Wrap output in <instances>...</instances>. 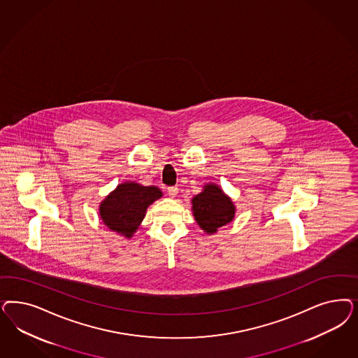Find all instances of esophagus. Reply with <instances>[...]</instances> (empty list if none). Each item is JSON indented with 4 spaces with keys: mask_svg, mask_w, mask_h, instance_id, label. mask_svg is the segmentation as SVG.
Here are the masks:
<instances>
[{
    "mask_svg": "<svg viewBox=\"0 0 358 358\" xmlns=\"http://www.w3.org/2000/svg\"><path fill=\"white\" fill-rule=\"evenodd\" d=\"M167 194L170 195V197H175L178 195V188L176 187H169L167 188Z\"/></svg>",
    "mask_w": 358,
    "mask_h": 358,
    "instance_id": "34e87169",
    "label": "esophagus"
}]
</instances>
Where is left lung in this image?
<instances>
[{
  "instance_id": "obj_1",
  "label": "left lung",
  "mask_w": 358,
  "mask_h": 358,
  "mask_svg": "<svg viewBox=\"0 0 358 358\" xmlns=\"http://www.w3.org/2000/svg\"><path fill=\"white\" fill-rule=\"evenodd\" d=\"M191 201L195 220L207 234L216 233L234 219L236 207L231 197L227 196L215 183L204 185V189Z\"/></svg>"
}]
</instances>
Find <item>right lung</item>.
<instances>
[{
  "mask_svg": "<svg viewBox=\"0 0 358 358\" xmlns=\"http://www.w3.org/2000/svg\"><path fill=\"white\" fill-rule=\"evenodd\" d=\"M162 191L154 185L127 182L117 185L100 204V217L105 225L127 238H131L138 229L146 209L161 199Z\"/></svg>",
  "mask_w": 358,
  "mask_h": 358,
  "instance_id": "right-lung-1",
  "label": "right lung"
}]
</instances>
